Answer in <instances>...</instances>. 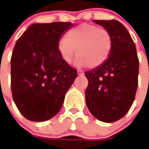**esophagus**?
<instances>
[{"mask_svg":"<svg viewBox=\"0 0 149 149\" xmlns=\"http://www.w3.org/2000/svg\"><path fill=\"white\" fill-rule=\"evenodd\" d=\"M78 74H79V75H84V72L81 71V70H78Z\"/></svg>","mask_w":149,"mask_h":149,"instance_id":"esophagus-1","label":"esophagus"}]
</instances>
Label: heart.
Here are the masks:
<instances>
[{"label":"heart","instance_id":"b5f03b06","mask_svg":"<svg viewBox=\"0 0 149 149\" xmlns=\"http://www.w3.org/2000/svg\"><path fill=\"white\" fill-rule=\"evenodd\" d=\"M112 46L113 36L108 30L82 24L68 32L65 39L60 40L58 52L66 64H70L76 54V65L96 68L108 60Z\"/></svg>","mask_w":149,"mask_h":149}]
</instances>
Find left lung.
Segmentation results:
<instances>
[{
	"mask_svg": "<svg viewBox=\"0 0 149 149\" xmlns=\"http://www.w3.org/2000/svg\"><path fill=\"white\" fill-rule=\"evenodd\" d=\"M94 22L111 33L113 46L102 65L84 73L89 81L85 101L93 116L112 123L122 118L134 103L139 61L134 42L123 24L116 20Z\"/></svg>",
	"mask_w": 149,
	"mask_h": 149,
	"instance_id": "1",
	"label": "left lung"
}]
</instances>
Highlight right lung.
<instances>
[{
	"label": "right lung",
	"mask_w": 149,
	"mask_h": 149,
	"mask_svg": "<svg viewBox=\"0 0 149 149\" xmlns=\"http://www.w3.org/2000/svg\"><path fill=\"white\" fill-rule=\"evenodd\" d=\"M74 26L70 22L33 24L15 45L10 59L11 92L24 117L43 122L58 113L77 70L58 52L60 38Z\"/></svg>",
	"instance_id": "right-lung-1"
}]
</instances>
